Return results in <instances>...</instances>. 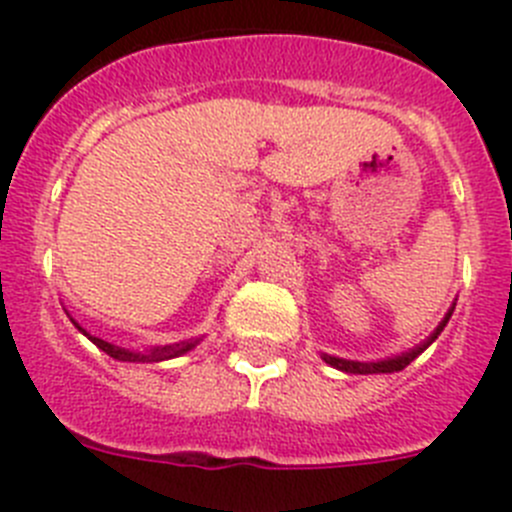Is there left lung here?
I'll list each match as a JSON object with an SVG mask.
<instances>
[{"mask_svg":"<svg viewBox=\"0 0 512 512\" xmlns=\"http://www.w3.org/2000/svg\"><path fill=\"white\" fill-rule=\"evenodd\" d=\"M452 310H455V308H450V313L444 315V321L439 323L437 331H434L432 336L427 338V341L419 343L417 348H412V351H409V353H401V356L386 358V361H376V364H361V361H346V358H336V356H328V353H323V361H326V364H331L333 369L346 371V374H394V371L407 369V366L412 364L414 358H417L419 353H422L424 348L429 346V343L437 341V336L444 331V326H447V321H450Z\"/></svg>","mask_w":512,"mask_h":512,"instance_id":"1","label":"left lung"}]
</instances>
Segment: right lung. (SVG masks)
Segmentation results:
<instances>
[{
  "instance_id": "add662e5",
  "label": "right lung",
  "mask_w": 512,
  "mask_h": 512,
  "mask_svg": "<svg viewBox=\"0 0 512 512\" xmlns=\"http://www.w3.org/2000/svg\"><path fill=\"white\" fill-rule=\"evenodd\" d=\"M75 326H78V323H75ZM78 331H83V328L78 326ZM85 336H88L90 341L100 348V351H105L111 358H118V361H131V364H156V361L176 358V356H181V353L191 351V348L199 343V338H197V341H181V343H171V346H156V348H151V351L141 353V351H128V348H118V346H113V343L103 341V338L90 336V333H85Z\"/></svg>"
}]
</instances>
